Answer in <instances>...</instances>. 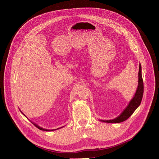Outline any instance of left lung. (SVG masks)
I'll return each mask as SVG.
<instances>
[{"label": "left lung", "instance_id": "8db88e82", "mask_svg": "<svg viewBox=\"0 0 159 159\" xmlns=\"http://www.w3.org/2000/svg\"><path fill=\"white\" fill-rule=\"evenodd\" d=\"M143 81L142 78L141 74V64H139V81H138V87L136 91V93L134 94L133 99L130 101L129 103L123 112L120 114L118 117L113 119L111 120H100L101 121L105 123H119L123 122L127 120L131 115L134 113L137 107L140 105L141 103V100L143 95Z\"/></svg>", "mask_w": 159, "mask_h": 159}]
</instances>
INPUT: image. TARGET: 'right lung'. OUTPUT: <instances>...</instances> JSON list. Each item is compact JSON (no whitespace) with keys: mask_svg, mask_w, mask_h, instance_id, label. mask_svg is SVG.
<instances>
[{"mask_svg":"<svg viewBox=\"0 0 159 159\" xmlns=\"http://www.w3.org/2000/svg\"><path fill=\"white\" fill-rule=\"evenodd\" d=\"M20 112L22 113V112L21 111H20ZM23 114V113H22ZM24 115V114H23ZM26 117V116H25ZM34 125V126H36L38 129H39L40 130H42V131H55V130H56V129H60V128H62L63 127H60V128H57V129H44V128H42V127H40V126H38L37 124H36V123H34V122H32Z\"/></svg>","mask_w":159,"mask_h":159,"instance_id":"1","label":"right lung"}]
</instances>
